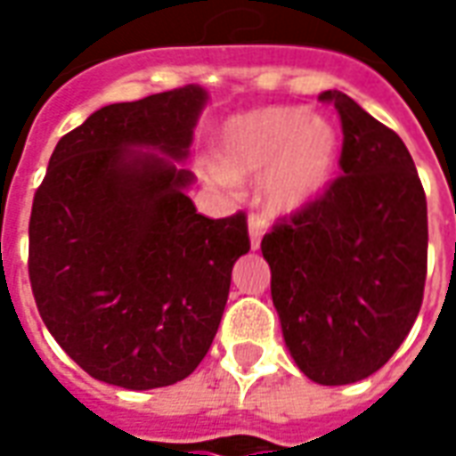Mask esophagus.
<instances>
[{
  "label": "esophagus",
  "mask_w": 456,
  "mask_h": 456,
  "mask_svg": "<svg viewBox=\"0 0 456 456\" xmlns=\"http://www.w3.org/2000/svg\"><path fill=\"white\" fill-rule=\"evenodd\" d=\"M268 222L261 215H248V237H251V248L261 247V237L266 234Z\"/></svg>",
  "instance_id": "1"
}]
</instances>
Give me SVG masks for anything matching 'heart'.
Wrapping results in <instances>:
<instances>
[{
	"instance_id": "heart-1",
	"label": "heart",
	"mask_w": 456,
	"mask_h": 456,
	"mask_svg": "<svg viewBox=\"0 0 456 456\" xmlns=\"http://www.w3.org/2000/svg\"><path fill=\"white\" fill-rule=\"evenodd\" d=\"M219 163L208 178L222 188L264 172V202L273 212L307 205L332 175L339 136L332 121L297 104H278L239 114L224 124L217 141Z\"/></svg>"
}]
</instances>
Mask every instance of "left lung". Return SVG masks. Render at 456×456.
Instances as JSON below:
<instances>
[{"mask_svg":"<svg viewBox=\"0 0 456 456\" xmlns=\"http://www.w3.org/2000/svg\"><path fill=\"white\" fill-rule=\"evenodd\" d=\"M342 175L261 239L283 339L307 379L356 383L411 332L428 276V200L401 136L339 90Z\"/></svg>","mask_w":456,"mask_h":456,"instance_id":"left-lung-1","label":"left lung"}]
</instances>
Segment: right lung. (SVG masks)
Returning a JSON list of instances; mask_svg holds the SVG:
<instances>
[{
	"label": "right lung",
	"instance_id": "add662e5",
	"mask_svg": "<svg viewBox=\"0 0 456 456\" xmlns=\"http://www.w3.org/2000/svg\"><path fill=\"white\" fill-rule=\"evenodd\" d=\"M208 93L185 85L107 104L58 141L28 222L36 307L93 379L131 391L183 381L217 335L247 215L209 219L185 195ZM137 149L134 150L133 146Z\"/></svg>",
	"mask_w": 456,
	"mask_h": 456
}]
</instances>
